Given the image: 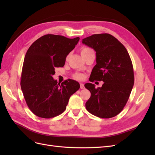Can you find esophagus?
Returning <instances> with one entry per match:
<instances>
[{"mask_svg": "<svg viewBox=\"0 0 155 155\" xmlns=\"http://www.w3.org/2000/svg\"><path fill=\"white\" fill-rule=\"evenodd\" d=\"M84 88H85V87H84V84L83 83H80V88L83 89Z\"/></svg>", "mask_w": 155, "mask_h": 155, "instance_id": "obj_1", "label": "esophagus"}]
</instances>
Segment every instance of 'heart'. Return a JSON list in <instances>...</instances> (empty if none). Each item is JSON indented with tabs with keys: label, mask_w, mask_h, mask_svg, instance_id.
<instances>
[{
	"label": "heart",
	"mask_w": 155,
	"mask_h": 155,
	"mask_svg": "<svg viewBox=\"0 0 155 155\" xmlns=\"http://www.w3.org/2000/svg\"><path fill=\"white\" fill-rule=\"evenodd\" d=\"M91 51H94L92 50V49L90 48H88V47H83L81 48V55L83 56H85L87 54H88V53L91 52ZM74 78L77 79H81L83 78V75L81 73H76L74 74Z\"/></svg>",
	"instance_id": "heart-1"
}]
</instances>
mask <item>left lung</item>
Here are the masks:
<instances>
[{"label": "left lung", "mask_w": 155, "mask_h": 155, "mask_svg": "<svg viewBox=\"0 0 155 155\" xmlns=\"http://www.w3.org/2000/svg\"><path fill=\"white\" fill-rule=\"evenodd\" d=\"M82 43L96 51V64L89 81L104 82L97 88L91 83L85 84L91 94L86 109L99 118H112L123 110L134 85L133 67L128 51L109 34L92 35L83 39Z\"/></svg>", "instance_id": "8db88e82"}]
</instances>
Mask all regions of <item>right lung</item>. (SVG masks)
I'll list each match as a JSON object with an SVG mask.
<instances>
[{"label":"right lung","instance_id":"1","mask_svg":"<svg viewBox=\"0 0 155 155\" xmlns=\"http://www.w3.org/2000/svg\"><path fill=\"white\" fill-rule=\"evenodd\" d=\"M79 37L68 39L47 34L30 46L24 59L21 85L28 107L43 118L57 116L65 110L70 97L80 85L73 79L61 84L54 80L55 68L64 65L66 58L78 44Z\"/></svg>","mask_w":155,"mask_h":155}]
</instances>
